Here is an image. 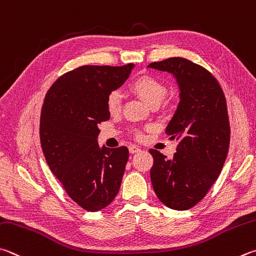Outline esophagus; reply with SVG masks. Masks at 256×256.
<instances>
[{"label":"esophagus","instance_id":"34e87169","mask_svg":"<svg viewBox=\"0 0 256 256\" xmlns=\"http://www.w3.org/2000/svg\"><path fill=\"white\" fill-rule=\"evenodd\" d=\"M128 151H130V153H132V154H134V153L140 152L141 148H138V146H128Z\"/></svg>","mask_w":256,"mask_h":256}]
</instances>
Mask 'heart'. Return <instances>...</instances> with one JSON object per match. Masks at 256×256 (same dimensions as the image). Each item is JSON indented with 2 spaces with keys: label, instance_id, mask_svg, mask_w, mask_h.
Masks as SVG:
<instances>
[{
  "label": "heart",
  "instance_id": "1",
  "mask_svg": "<svg viewBox=\"0 0 256 256\" xmlns=\"http://www.w3.org/2000/svg\"><path fill=\"white\" fill-rule=\"evenodd\" d=\"M130 90L150 106H159L166 94L164 84L152 76H141L134 80ZM122 108V96L118 92H112L106 98V108L110 115H118Z\"/></svg>",
  "mask_w": 256,
  "mask_h": 256
}]
</instances>
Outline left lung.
Here are the masks:
<instances>
[{
  "label": "left lung",
  "instance_id": "left-lung-1",
  "mask_svg": "<svg viewBox=\"0 0 256 256\" xmlns=\"http://www.w3.org/2000/svg\"><path fill=\"white\" fill-rule=\"evenodd\" d=\"M148 68L169 72L179 90V104L166 128L179 144L172 159L151 148V182L164 205L187 210L206 196L226 160L230 136L226 100L216 78L187 59L169 58Z\"/></svg>",
  "mask_w": 256,
  "mask_h": 256
}]
</instances>
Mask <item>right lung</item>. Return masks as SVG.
Listing matches in <instances>:
<instances>
[{"label":"right lung","mask_w":256,"mask_h":256,"mask_svg":"<svg viewBox=\"0 0 256 256\" xmlns=\"http://www.w3.org/2000/svg\"><path fill=\"white\" fill-rule=\"evenodd\" d=\"M136 67L82 66L56 82L41 110L46 161L74 202L88 212L108 207L118 194L128 160L126 146H100L98 124L110 120L106 98Z\"/></svg>","instance_id":"right-lung-1"}]
</instances>
